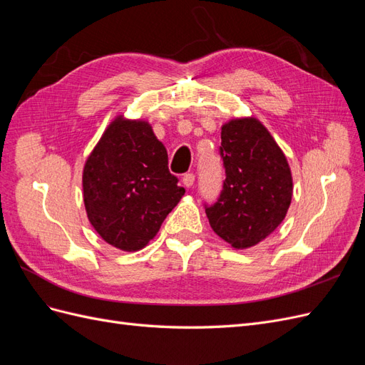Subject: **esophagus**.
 <instances>
[{"mask_svg": "<svg viewBox=\"0 0 365 365\" xmlns=\"http://www.w3.org/2000/svg\"><path fill=\"white\" fill-rule=\"evenodd\" d=\"M193 182H195V175L193 173H185L182 176V184H184V187H187V189H190Z\"/></svg>", "mask_w": 365, "mask_h": 365, "instance_id": "esophagus-1", "label": "esophagus"}]
</instances>
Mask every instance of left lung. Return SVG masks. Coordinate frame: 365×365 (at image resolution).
Instances as JSON below:
<instances>
[{
  "label": "left lung",
  "instance_id": "left-lung-1",
  "mask_svg": "<svg viewBox=\"0 0 365 365\" xmlns=\"http://www.w3.org/2000/svg\"><path fill=\"white\" fill-rule=\"evenodd\" d=\"M227 178L210 227L235 250L256 247L275 231L292 200V173L277 141L256 117L231 118L220 128Z\"/></svg>",
  "mask_w": 365,
  "mask_h": 365
}]
</instances>
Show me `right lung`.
Here are the masks:
<instances>
[{"instance_id":"add662e5","label":"right lung","mask_w":365,"mask_h":365,"mask_svg":"<svg viewBox=\"0 0 365 365\" xmlns=\"http://www.w3.org/2000/svg\"><path fill=\"white\" fill-rule=\"evenodd\" d=\"M168 168V150L148 120L117 115L88 155L83 204L106 244L134 252L157 236L184 187Z\"/></svg>"}]
</instances>
